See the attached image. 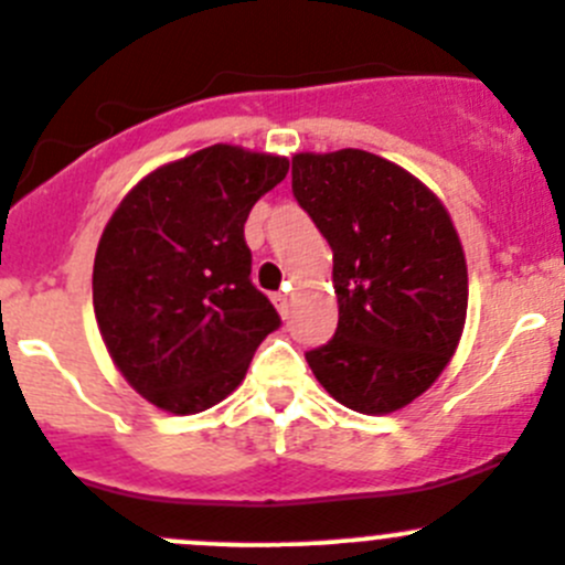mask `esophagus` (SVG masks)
I'll list each match as a JSON object with an SVG mask.
<instances>
[{
	"label": "esophagus",
	"instance_id": "34e87169",
	"mask_svg": "<svg viewBox=\"0 0 565 565\" xmlns=\"http://www.w3.org/2000/svg\"><path fill=\"white\" fill-rule=\"evenodd\" d=\"M275 307L280 310V316H288V294H275Z\"/></svg>",
	"mask_w": 565,
	"mask_h": 565
}]
</instances>
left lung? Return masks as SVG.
Listing matches in <instances>:
<instances>
[{"label":"left lung","instance_id":"8db88e82","mask_svg":"<svg viewBox=\"0 0 565 565\" xmlns=\"http://www.w3.org/2000/svg\"><path fill=\"white\" fill-rule=\"evenodd\" d=\"M294 198L332 247L338 329L307 351L334 401L387 415L426 393L467 318V260L431 189L367 150L296 153Z\"/></svg>","mask_w":565,"mask_h":565}]
</instances>
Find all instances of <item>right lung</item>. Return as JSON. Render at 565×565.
I'll use <instances>...</instances> for the list:
<instances>
[{
  "mask_svg": "<svg viewBox=\"0 0 565 565\" xmlns=\"http://www.w3.org/2000/svg\"><path fill=\"white\" fill-rule=\"evenodd\" d=\"M288 159L211 145L145 175L98 242L93 307L117 371L172 415H198L242 384L280 327L249 280L244 222Z\"/></svg>",
  "mask_w": 565,
  "mask_h": 565,
  "instance_id": "obj_1",
  "label": "right lung"
}]
</instances>
